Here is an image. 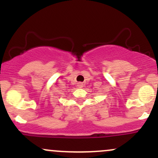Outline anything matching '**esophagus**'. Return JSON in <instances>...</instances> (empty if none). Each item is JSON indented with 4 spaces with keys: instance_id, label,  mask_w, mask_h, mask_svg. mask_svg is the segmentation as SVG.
<instances>
[{
    "instance_id": "1",
    "label": "esophagus",
    "mask_w": 158,
    "mask_h": 158,
    "mask_svg": "<svg viewBox=\"0 0 158 158\" xmlns=\"http://www.w3.org/2000/svg\"><path fill=\"white\" fill-rule=\"evenodd\" d=\"M83 86H84V84H83L82 82H79V83H77V87H78V88H81Z\"/></svg>"
}]
</instances>
